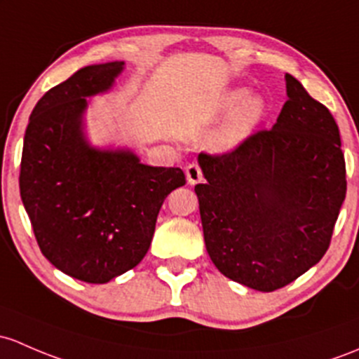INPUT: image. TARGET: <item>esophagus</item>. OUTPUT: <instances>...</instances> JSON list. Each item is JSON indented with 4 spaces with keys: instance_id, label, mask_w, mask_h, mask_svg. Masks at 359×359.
<instances>
[{
    "instance_id": "esophagus-1",
    "label": "esophagus",
    "mask_w": 359,
    "mask_h": 359,
    "mask_svg": "<svg viewBox=\"0 0 359 359\" xmlns=\"http://www.w3.org/2000/svg\"><path fill=\"white\" fill-rule=\"evenodd\" d=\"M186 177H187V182H189L191 186H194V184L201 182V179H203L201 167H199L198 163H189L186 167Z\"/></svg>"
}]
</instances>
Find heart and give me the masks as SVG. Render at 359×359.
Instances as JSON below:
<instances>
[{"mask_svg": "<svg viewBox=\"0 0 359 359\" xmlns=\"http://www.w3.org/2000/svg\"><path fill=\"white\" fill-rule=\"evenodd\" d=\"M222 110L230 113V116L215 132L213 146L225 151L239 144L262 122L266 111V103L259 96L249 97L248 89H237L224 97Z\"/></svg>", "mask_w": 359, "mask_h": 359, "instance_id": "heart-1", "label": "heart"}]
</instances>
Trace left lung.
<instances>
[{
  "mask_svg": "<svg viewBox=\"0 0 359 359\" xmlns=\"http://www.w3.org/2000/svg\"><path fill=\"white\" fill-rule=\"evenodd\" d=\"M277 123L232 151L199 154L194 187L211 262L230 280L271 292L323 258L346 198L341 134L329 108L285 74Z\"/></svg>",
  "mask_w": 359,
  "mask_h": 359,
  "instance_id": "obj_1",
  "label": "left lung"
}]
</instances>
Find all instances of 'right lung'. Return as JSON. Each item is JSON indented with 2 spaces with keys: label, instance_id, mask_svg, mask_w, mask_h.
Wrapping results in <instances>:
<instances>
[{
  "label": "right lung",
  "instance_id": "1",
  "mask_svg": "<svg viewBox=\"0 0 359 359\" xmlns=\"http://www.w3.org/2000/svg\"><path fill=\"white\" fill-rule=\"evenodd\" d=\"M123 62L89 65L48 90L30 113L20 196L41 252L63 273L107 284L141 263L180 168L142 165L129 149L101 151L82 130L88 100L108 90Z\"/></svg>",
  "mask_w": 359,
  "mask_h": 359
}]
</instances>
